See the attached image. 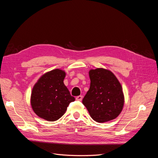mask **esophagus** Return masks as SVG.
I'll return each mask as SVG.
<instances>
[{
	"mask_svg": "<svg viewBox=\"0 0 158 158\" xmlns=\"http://www.w3.org/2000/svg\"><path fill=\"white\" fill-rule=\"evenodd\" d=\"M82 98H83L82 95H78V96H77V97L76 98V99L77 100V101H82Z\"/></svg>",
	"mask_w": 158,
	"mask_h": 158,
	"instance_id": "obj_1",
	"label": "esophagus"
}]
</instances>
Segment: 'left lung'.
<instances>
[{"mask_svg": "<svg viewBox=\"0 0 158 158\" xmlns=\"http://www.w3.org/2000/svg\"><path fill=\"white\" fill-rule=\"evenodd\" d=\"M90 87L82 103L95 121L116 118L123 109L125 97L121 83L112 72L103 68L89 71Z\"/></svg>", "mask_w": 158, "mask_h": 158, "instance_id": "8db88e82", "label": "left lung"}]
</instances>
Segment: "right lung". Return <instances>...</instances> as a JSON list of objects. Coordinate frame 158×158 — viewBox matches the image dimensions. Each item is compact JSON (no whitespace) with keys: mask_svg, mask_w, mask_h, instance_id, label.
Wrapping results in <instances>:
<instances>
[{"mask_svg":"<svg viewBox=\"0 0 158 158\" xmlns=\"http://www.w3.org/2000/svg\"><path fill=\"white\" fill-rule=\"evenodd\" d=\"M66 73L59 69L43 74L33 85L30 103L38 117L48 121H55L65 113L75 98L64 84Z\"/></svg>","mask_w":158,"mask_h":158,"instance_id":"right-lung-1","label":"right lung"}]
</instances>
